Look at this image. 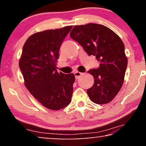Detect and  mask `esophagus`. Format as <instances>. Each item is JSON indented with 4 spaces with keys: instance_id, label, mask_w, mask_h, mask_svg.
Listing matches in <instances>:
<instances>
[{
    "instance_id": "obj_1",
    "label": "esophagus",
    "mask_w": 146,
    "mask_h": 146,
    "mask_svg": "<svg viewBox=\"0 0 146 146\" xmlns=\"http://www.w3.org/2000/svg\"><path fill=\"white\" fill-rule=\"evenodd\" d=\"M74 76H75L76 78V79H78V78H80V76H81L82 75V73L80 72H78V71L75 72L74 73Z\"/></svg>"
}]
</instances>
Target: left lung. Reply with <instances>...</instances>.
Returning a JSON list of instances; mask_svg holds the SVG:
<instances>
[{"mask_svg": "<svg viewBox=\"0 0 146 146\" xmlns=\"http://www.w3.org/2000/svg\"><path fill=\"white\" fill-rule=\"evenodd\" d=\"M70 36L99 62L97 69L88 71L94 79L87 90L91 101L98 104L110 102L122 86L127 65L122 40L109 28L94 23L76 25Z\"/></svg>", "mask_w": 146, "mask_h": 146, "instance_id": "left-lung-1", "label": "left lung"}]
</instances>
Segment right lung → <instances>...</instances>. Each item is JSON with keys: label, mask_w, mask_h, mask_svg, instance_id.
Wrapping results in <instances>:
<instances>
[{"label": "right lung", "mask_w": 146, "mask_h": 146, "mask_svg": "<svg viewBox=\"0 0 146 146\" xmlns=\"http://www.w3.org/2000/svg\"><path fill=\"white\" fill-rule=\"evenodd\" d=\"M72 28L68 26L33 34L25 42L19 60L26 88L52 110L66 107L72 100L74 75L56 70L60 47Z\"/></svg>", "instance_id": "right-lung-1"}]
</instances>
